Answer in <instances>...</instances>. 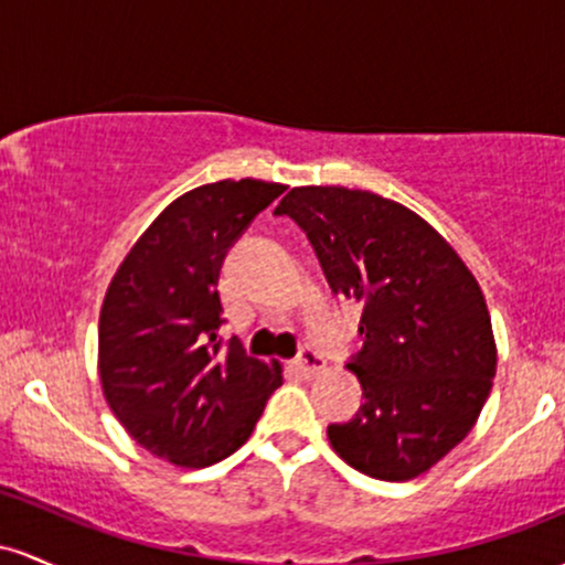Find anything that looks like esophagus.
<instances>
[{
  "label": "esophagus",
  "instance_id": "esophagus-1",
  "mask_svg": "<svg viewBox=\"0 0 565 565\" xmlns=\"http://www.w3.org/2000/svg\"><path fill=\"white\" fill-rule=\"evenodd\" d=\"M294 365L301 376H315V373H320L322 367H326V358H322L317 350H312V347H301L299 354H296Z\"/></svg>",
  "mask_w": 565,
  "mask_h": 565
}]
</instances>
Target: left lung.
<instances>
[{
	"label": "left lung",
	"instance_id": "8db88e82",
	"mask_svg": "<svg viewBox=\"0 0 565 565\" xmlns=\"http://www.w3.org/2000/svg\"><path fill=\"white\" fill-rule=\"evenodd\" d=\"M275 215L307 234L335 296L358 301L365 403L328 424L333 451L376 480H411L465 440L497 373L491 317L472 271L427 221L373 192L299 186Z\"/></svg>",
	"mask_w": 565,
	"mask_h": 565
}]
</instances>
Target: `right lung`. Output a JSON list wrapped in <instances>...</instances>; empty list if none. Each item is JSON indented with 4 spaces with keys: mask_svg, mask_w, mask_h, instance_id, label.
<instances>
[{
    "mask_svg": "<svg viewBox=\"0 0 565 565\" xmlns=\"http://www.w3.org/2000/svg\"><path fill=\"white\" fill-rule=\"evenodd\" d=\"M282 183L215 181L170 202L119 264L98 322V373L119 424L146 451L207 467L248 440L280 365L224 341L226 253Z\"/></svg>",
    "mask_w": 565,
    "mask_h": 565,
    "instance_id": "obj_1",
    "label": "right lung"
}]
</instances>
